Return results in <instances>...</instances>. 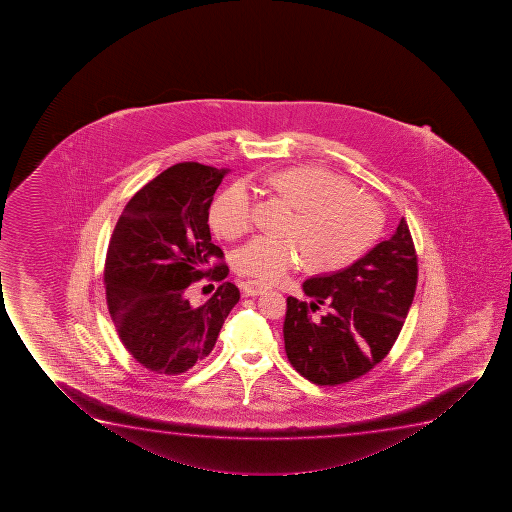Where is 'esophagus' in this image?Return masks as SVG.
Segmentation results:
<instances>
[{
    "instance_id": "esophagus-1",
    "label": "esophagus",
    "mask_w": 512,
    "mask_h": 512,
    "mask_svg": "<svg viewBox=\"0 0 512 512\" xmlns=\"http://www.w3.org/2000/svg\"><path fill=\"white\" fill-rule=\"evenodd\" d=\"M241 288H243V293H245L247 296H259L264 295L265 291H269L271 286L260 283V281H253V279H248V281H245V283L241 284Z\"/></svg>"
}]
</instances>
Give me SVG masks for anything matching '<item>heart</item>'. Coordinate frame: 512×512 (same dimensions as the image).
Wrapping results in <instances>:
<instances>
[{"instance_id": "obj_1", "label": "heart", "mask_w": 512, "mask_h": 512, "mask_svg": "<svg viewBox=\"0 0 512 512\" xmlns=\"http://www.w3.org/2000/svg\"><path fill=\"white\" fill-rule=\"evenodd\" d=\"M267 185L296 211L288 231L293 238L259 235L248 241L235 259L245 276L277 283L305 259L312 271H341L360 259L384 228L379 202L327 169H281L267 176ZM253 219L255 202L245 183L226 188L211 207L212 229L228 240L250 231Z\"/></svg>"}]
</instances>
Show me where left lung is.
Masks as SVG:
<instances>
[{
	"label": "left lung",
	"instance_id": "1",
	"mask_svg": "<svg viewBox=\"0 0 512 512\" xmlns=\"http://www.w3.org/2000/svg\"><path fill=\"white\" fill-rule=\"evenodd\" d=\"M418 259L408 223L329 276L310 277L312 301L288 298L284 348L296 372L317 385L360 379L389 355L415 298ZM320 306L328 310L316 315Z\"/></svg>",
	"mask_w": 512,
	"mask_h": 512
}]
</instances>
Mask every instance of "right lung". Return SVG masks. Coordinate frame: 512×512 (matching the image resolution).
<instances>
[{
  "mask_svg": "<svg viewBox=\"0 0 512 512\" xmlns=\"http://www.w3.org/2000/svg\"><path fill=\"white\" fill-rule=\"evenodd\" d=\"M226 173L193 161L171 166L133 195L109 240V313L123 346L151 372L180 375L205 360L240 300V289L223 283L204 305L188 301L195 281L228 276L207 223Z\"/></svg>",
  "mask_w": 512,
  "mask_h": 512,
  "instance_id": "1",
  "label": "right lung"
}]
</instances>
